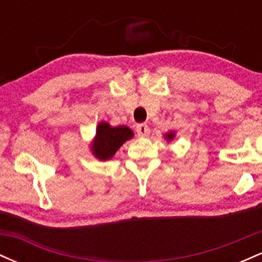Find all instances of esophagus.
<instances>
[{
	"instance_id": "obj_1",
	"label": "esophagus",
	"mask_w": 262,
	"mask_h": 262,
	"mask_svg": "<svg viewBox=\"0 0 262 262\" xmlns=\"http://www.w3.org/2000/svg\"><path fill=\"white\" fill-rule=\"evenodd\" d=\"M137 133L139 137H148L150 134V128L146 124L137 125Z\"/></svg>"
}]
</instances>
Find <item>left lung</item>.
<instances>
[{
  "mask_svg": "<svg viewBox=\"0 0 262 262\" xmlns=\"http://www.w3.org/2000/svg\"><path fill=\"white\" fill-rule=\"evenodd\" d=\"M175 137H176L175 132H169V133L164 134L165 140H167V141H172L173 139H175Z\"/></svg>",
  "mask_w": 262,
  "mask_h": 262,
  "instance_id": "left-lung-1",
  "label": "left lung"
}]
</instances>
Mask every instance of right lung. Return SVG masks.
<instances>
[{
    "label": "right lung",
    "mask_w": 262,
    "mask_h": 262,
    "mask_svg": "<svg viewBox=\"0 0 262 262\" xmlns=\"http://www.w3.org/2000/svg\"><path fill=\"white\" fill-rule=\"evenodd\" d=\"M133 137V130L127 125L112 127L110 123L102 121L96 128V135L90 144V150L98 160H111L123 144Z\"/></svg>",
    "instance_id": "right-lung-1"
}]
</instances>
